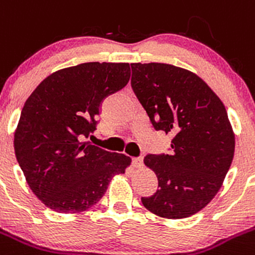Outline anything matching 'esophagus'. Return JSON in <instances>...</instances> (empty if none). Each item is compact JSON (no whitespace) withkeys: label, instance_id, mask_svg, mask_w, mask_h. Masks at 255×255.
Instances as JSON below:
<instances>
[{"label":"esophagus","instance_id":"1","mask_svg":"<svg viewBox=\"0 0 255 255\" xmlns=\"http://www.w3.org/2000/svg\"><path fill=\"white\" fill-rule=\"evenodd\" d=\"M133 166L135 168L143 167V158L142 157H135V158H133Z\"/></svg>","mask_w":255,"mask_h":255}]
</instances>
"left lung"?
Segmentation results:
<instances>
[{
    "instance_id": "1",
    "label": "left lung",
    "mask_w": 255,
    "mask_h": 255,
    "mask_svg": "<svg viewBox=\"0 0 255 255\" xmlns=\"http://www.w3.org/2000/svg\"><path fill=\"white\" fill-rule=\"evenodd\" d=\"M130 66L133 92L154 129L173 135L170 154L144 157L158 189L142 204L161 218H189L214 199L232 165L235 134L227 109L192 71L162 63Z\"/></svg>"
}]
</instances>
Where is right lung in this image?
<instances>
[{"label": "right lung", "instance_id": "right-lung-1", "mask_svg": "<svg viewBox=\"0 0 255 255\" xmlns=\"http://www.w3.org/2000/svg\"><path fill=\"white\" fill-rule=\"evenodd\" d=\"M128 63H84L52 73L25 102L15 153L28 186L51 210L82 213L98 203L130 157L83 138L95 130L103 99L127 85Z\"/></svg>", "mask_w": 255, "mask_h": 255}]
</instances>
